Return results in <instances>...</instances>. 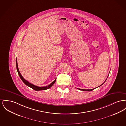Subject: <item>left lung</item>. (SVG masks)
Here are the masks:
<instances>
[{"label":"left lung","mask_w":126,"mask_h":126,"mask_svg":"<svg viewBox=\"0 0 126 126\" xmlns=\"http://www.w3.org/2000/svg\"><path fill=\"white\" fill-rule=\"evenodd\" d=\"M107 80V79H106ZM106 80H105V81H106ZM105 81L104 82H105ZM104 82L101 85H102L104 83ZM101 85H100V86H99V87H100V86H101ZM78 89V88H77ZM96 88H95V89H79V90H83V91H92V90H94V89H95Z\"/></svg>","instance_id":"1"}]
</instances>
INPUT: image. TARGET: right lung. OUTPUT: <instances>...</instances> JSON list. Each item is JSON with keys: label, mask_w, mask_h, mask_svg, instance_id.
Masks as SVG:
<instances>
[{"label": "right lung", "mask_w": 126, "mask_h": 126, "mask_svg": "<svg viewBox=\"0 0 126 126\" xmlns=\"http://www.w3.org/2000/svg\"><path fill=\"white\" fill-rule=\"evenodd\" d=\"M16 69H17V72H18V74L19 75L21 79L22 80V81L27 86H28V87H29L30 88H32V89H33L34 90H36V91H38V90H46V89H49L50 88H51L53 86V85L55 83V82H56V79L54 81L52 82V83L49 85L48 86H46V87H37L36 86L31 83H30L27 80H26L25 79H24V78L22 76V75L20 74L19 71V69H18V66H17V59H16Z\"/></svg>", "instance_id": "obj_1"}]
</instances>
